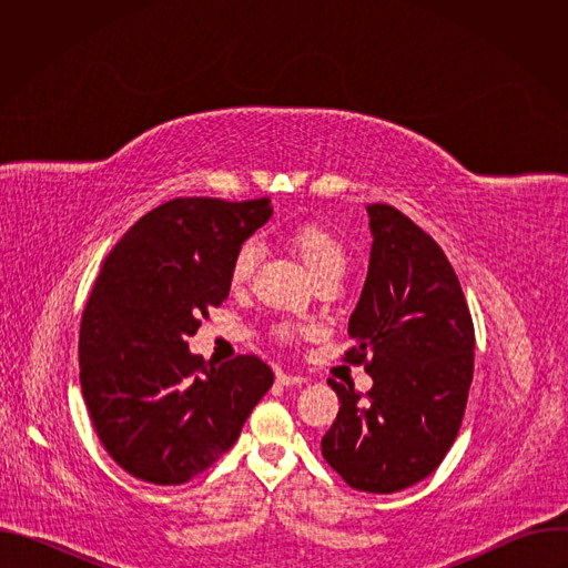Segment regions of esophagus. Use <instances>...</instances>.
Returning a JSON list of instances; mask_svg holds the SVG:
<instances>
[{
  "mask_svg": "<svg viewBox=\"0 0 568 568\" xmlns=\"http://www.w3.org/2000/svg\"><path fill=\"white\" fill-rule=\"evenodd\" d=\"M276 379H278L283 386H294V384H303V382H305L303 375H292V373H283V371L276 375Z\"/></svg>",
  "mask_w": 568,
  "mask_h": 568,
  "instance_id": "obj_1",
  "label": "esophagus"
}]
</instances>
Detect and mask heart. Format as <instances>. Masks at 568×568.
<instances>
[{"mask_svg":"<svg viewBox=\"0 0 568 568\" xmlns=\"http://www.w3.org/2000/svg\"><path fill=\"white\" fill-rule=\"evenodd\" d=\"M287 247L296 254V258L303 263L307 274L314 278V283L321 281H339L348 265V254L344 242L337 237L335 231H331L326 224L305 220L285 231ZM258 258L256 242L247 240L242 242L237 252L231 258L229 265V283L231 287L240 290L245 287ZM298 333V328L290 326V323H281L276 326V335L281 339H292Z\"/></svg>","mask_w":568,"mask_h":568,"instance_id":"heart-1","label":"heart"}]
</instances>
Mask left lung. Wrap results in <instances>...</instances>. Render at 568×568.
Returning <instances> with one entry per match:
<instances>
[{
    "label": "left lung",
    "instance_id": "1",
    "mask_svg": "<svg viewBox=\"0 0 568 568\" xmlns=\"http://www.w3.org/2000/svg\"><path fill=\"white\" fill-rule=\"evenodd\" d=\"M371 263L348 321L346 362L362 395L335 379L339 414L321 454L355 490L390 495L427 478L458 436L474 373V323L438 242L388 204H368Z\"/></svg>",
    "mask_w": 568,
    "mask_h": 568
}]
</instances>
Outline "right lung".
I'll return each instance as SVG.
<instances>
[{
	"mask_svg": "<svg viewBox=\"0 0 568 568\" xmlns=\"http://www.w3.org/2000/svg\"><path fill=\"white\" fill-rule=\"evenodd\" d=\"M270 200L178 197L108 254L80 321V386L108 454L134 478L180 485L211 467L274 384L256 355L215 364L189 351L231 290L237 247Z\"/></svg>",
	"mask_w": 568,
	"mask_h": 568,
	"instance_id": "add662e5",
	"label": "right lung"
}]
</instances>
